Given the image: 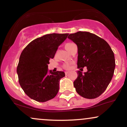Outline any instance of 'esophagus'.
<instances>
[{
	"instance_id": "34e87169",
	"label": "esophagus",
	"mask_w": 127,
	"mask_h": 127,
	"mask_svg": "<svg viewBox=\"0 0 127 127\" xmlns=\"http://www.w3.org/2000/svg\"><path fill=\"white\" fill-rule=\"evenodd\" d=\"M68 73V72H65V75H67Z\"/></svg>"
}]
</instances>
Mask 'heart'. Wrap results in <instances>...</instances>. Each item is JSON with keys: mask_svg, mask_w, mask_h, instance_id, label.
I'll return each instance as SVG.
<instances>
[{"mask_svg": "<svg viewBox=\"0 0 127 127\" xmlns=\"http://www.w3.org/2000/svg\"><path fill=\"white\" fill-rule=\"evenodd\" d=\"M73 44H74V43H72V42H68V43H65V48L66 49L67 51H68V49H69L70 48L71 46H72ZM63 66L65 68H67H67L70 67V64L68 63H65V64H64Z\"/></svg>", "mask_w": 127, "mask_h": 127, "instance_id": "1", "label": "heart"}]
</instances>
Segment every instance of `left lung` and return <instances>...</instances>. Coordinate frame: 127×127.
<instances>
[{
	"instance_id": "8db88e82",
	"label": "left lung",
	"mask_w": 127,
	"mask_h": 127,
	"mask_svg": "<svg viewBox=\"0 0 127 127\" xmlns=\"http://www.w3.org/2000/svg\"><path fill=\"white\" fill-rule=\"evenodd\" d=\"M68 38L78 46V68L87 67V72L78 71L74 81L76 91L88 99L95 98L107 88L114 73V54L107 42L87 32L70 34Z\"/></svg>"
}]
</instances>
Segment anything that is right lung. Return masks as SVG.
Segmentation results:
<instances>
[{
	"label": "right lung",
	"instance_id": "add662e5",
	"mask_svg": "<svg viewBox=\"0 0 127 127\" xmlns=\"http://www.w3.org/2000/svg\"><path fill=\"white\" fill-rule=\"evenodd\" d=\"M68 35L46 34L33 40L22 51L17 68L18 81L24 93L33 100L45 102L57 94L60 80L65 73L49 72L48 65Z\"/></svg>",
	"mask_w": 127,
	"mask_h": 127
}]
</instances>
